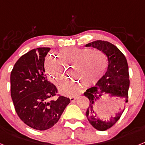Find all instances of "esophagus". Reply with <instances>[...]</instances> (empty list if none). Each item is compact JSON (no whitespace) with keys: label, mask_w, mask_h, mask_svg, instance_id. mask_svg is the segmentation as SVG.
<instances>
[{"label":"esophagus","mask_w":145,"mask_h":145,"mask_svg":"<svg viewBox=\"0 0 145 145\" xmlns=\"http://www.w3.org/2000/svg\"><path fill=\"white\" fill-rule=\"evenodd\" d=\"M70 102H74L75 101V99H76V97H70Z\"/></svg>","instance_id":"1"}]
</instances>
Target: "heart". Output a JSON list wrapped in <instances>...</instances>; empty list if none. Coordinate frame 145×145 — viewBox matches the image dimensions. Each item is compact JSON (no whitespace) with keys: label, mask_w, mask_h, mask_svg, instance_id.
<instances>
[{"label":"heart","mask_w":145,"mask_h":145,"mask_svg":"<svg viewBox=\"0 0 145 145\" xmlns=\"http://www.w3.org/2000/svg\"><path fill=\"white\" fill-rule=\"evenodd\" d=\"M58 59L49 54L45 60V70L54 84L59 86L67 77V68L72 67L78 80H69L59 87V92L66 96H75L80 92L81 83L91 86L99 81L108 67V57L105 52L91 48H73L60 50Z\"/></svg>","instance_id":"obj_1"}]
</instances>
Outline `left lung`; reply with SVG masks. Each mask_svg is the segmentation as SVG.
<instances>
[{
	"label": "left lung",
	"mask_w": 145,
	"mask_h": 145,
	"mask_svg": "<svg viewBox=\"0 0 145 145\" xmlns=\"http://www.w3.org/2000/svg\"><path fill=\"white\" fill-rule=\"evenodd\" d=\"M86 46L97 48L105 52L108 57L109 64L105 74L96 84L95 86L87 89L84 93L90 101L86 112L87 119L93 128L99 131H105L117 122L124 110L120 109V112H116L114 117L111 116L108 120H103L96 112V110H98L97 102L100 100L102 96L106 94L110 98H124L125 103L128 102V91L130 84L129 66L123 54L110 42L96 40L88 43Z\"/></svg>",
	"instance_id": "1"
}]
</instances>
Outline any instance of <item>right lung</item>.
<instances>
[{"label":"right lung","mask_w":145,"mask_h":145,"mask_svg":"<svg viewBox=\"0 0 145 145\" xmlns=\"http://www.w3.org/2000/svg\"><path fill=\"white\" fill-rule=\"evenodd\" d=\"M50 50L37 48L22 55L15 63L10 78L11 99L18 116L28 126L40 131L57 123L70 102L63 96L51 99L57 89L45 74V57Z\"/></svg>","instance_id":"obj_1"}]
</instances>
